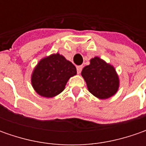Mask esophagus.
I'll return each instance as SVG.
<instances>
[{
    "mask_svg": "<svg viewBox=\"0 0 146 146\" xmlns=\"http://www.w3.org/2000/svg\"><path fill=\"white\" fill-rule=\"evenodd\" d=\"M82 68H83L82 66H76V70H77V73H78V74H80V73H81Z\"/></svg>",
    "mask_w": 146,
    "mask_h": 146,
    "instance_id": "esophagus-1",
    "label": "esophagus"
}]
</instances>
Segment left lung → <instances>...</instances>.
Instances as JSON below:
<instances>
[{
  "mask_svg": "<svg viewBox=\"0 0 146 146\" xmlns=\"http://www.w3.org/2000/svg\"><path fill=\"white\" fill-rule=\"evenodd\" d=\"M88 89L95 97L106 99L113 96L119 88V78L115 68L98 57L91 59L90 65L81 72Z\"/></svg>",
  "mask_w": 146,
  "mask_h": 146,
  "instance_id": "obj_1",
  "label": "left lung"
}]
</instances>
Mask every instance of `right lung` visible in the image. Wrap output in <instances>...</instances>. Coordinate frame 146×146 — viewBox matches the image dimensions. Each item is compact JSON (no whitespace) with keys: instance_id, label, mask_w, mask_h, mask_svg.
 I'll return each mask as SVG.
<instances>
[{"instance_id":"1","label":"right lung","mask_w":146,"mask_h":146,"mask_svg":"<svg viewBox=\"0 0 146 146\" xmlns=\"http://www.w3.org/2000/svg\"><path fill=\"white\" fill-rule=\"evenodd\" d=\"M76 75V68L58 53L42 59L31 76V83L38 94L53 98L62 93L69 78Z\"/></svg>"}]
</instances>
